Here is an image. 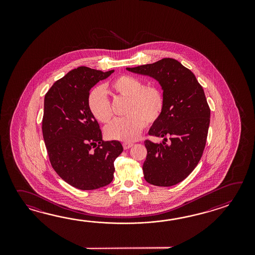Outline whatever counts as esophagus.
Instances as JSON below:
<instances>
[{"instance_id":"34e87169","label":"esophagus","mask_w":255,"mask_h":255,"mask_svg":"<svg viewBox=\"0 0 255 255\" xmlns=\"http://www.w3.org/2000/svg\"><path fill=\"white\" fill-rule=\"evenodd\" d=\"M131 146H133V143H128V142H125L123 143V147L124 149H128Z\"/></svg>"}]
</instances>
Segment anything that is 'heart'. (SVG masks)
<instances>
[{"mask_svg": "<svg viewBox=\"0 0 255 255\" xmlns=\"http://www.w3.org/2000/svg\"><path fill=\"white\" fill-rule=\"evenodd\" d=\"M115 95L128 98L126 109L128 117L116 119L105 128V135L113 140L131 142L141 135L146 124L153 125L160 119L165 107L162 91L156 86L145 87L134 76H119L109 85ZM87 108L100 123H109L112 119V109L109 98L101 87H95L87 97Z\"/></svg>", "mask_w": 255, "mask_h": 255, "instance_id": "obj_1", "label": "heart"}]
</instances>
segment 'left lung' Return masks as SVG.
<instances>
[{
	"label": "left lung",
	"mask_w": 255,
	"mask_h": 255,
	"mask_svg": "<svg viewBox=\"0 0 255 255\" xmlns=\"http://www.w3.org/2000/svg\"><path fill=\"white\" fill-rule=\"evenodd\" d=\"M127 70L155 78L165 98L162 115L148 131L164 140L144 142V178L159 187L178 184L196 168L206 145L211 110L203 88L190 69L172 58Z\"/></svg>",
	"instance_id": "8db88e82"
}]
</instances>
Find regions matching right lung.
Returning a JSON list of instances; mask_svg holds the SVG:
<instances>
[{"label":"right lung","instance_id":"obj_1","mask_svg":"<svg viewBox=\"0 0 255 255\" xmlns=\"http://www.w3.org/2000/svg\"><path fill=\"white\" fill-rule=\"evenodd\" d=\"M109 72L79 66L54 83L45 94L43 140L55 172L71 186L97 190L114 178V161L123 151L120 141L102 140L97 120L87 108L90 89Z\"/></svg>","mask_w":255,"mask_h":255}]
</instances>
